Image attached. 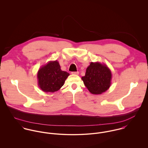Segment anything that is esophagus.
I'll return each mask as SVG.
<instances>
[{"label": "esophagus", "instance_id": "obj_1", "mask_svg": "<svg viewBox=\"0 0 148 148\" xmlns=\"http://www.w3.org/2000/svg\"><path fill=\"white\" fill-rule=\"evenodd\" d=\"M71 73L72 75H78L79 74V72L77 71V72H72Z\"/></svg>", "mask_w": 148, "mask_h": 148}]
</instances>
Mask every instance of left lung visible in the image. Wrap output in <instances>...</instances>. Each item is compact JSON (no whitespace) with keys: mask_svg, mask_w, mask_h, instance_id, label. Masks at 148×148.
<instances>
[{"mask_svg":"<svg viewBox=\"0 0 148 148\" xmlns=\"http://www.w3.org/2000/svg\"><path fill=\"white\" fill-rule=\"evenodd\" d=\"M112 76V72L106 64L91 62L82 79L91 93L100 95L110 86Z\"/></svg>","mask_w":148,"mask_h":148,"instance_id":"left-lung-1","label":"left lung"}]
</instances>
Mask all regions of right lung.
Returning <instances> with one entry per match:
<instances>
[{
	"mask_svg": "<svg viewBox=\"0 0 148 148\" xmlns=\"http://www.w3.org/2000/svg\"><path fill=\"white\" fill-rule=\"evenodd\" d=\"M69 75V73L61 69L57 60L50 61L38 72V85L43 92L53 93L62 87Z\"/></svg>",
	"mask_w": 148,
	"mask_h": 148,
	"instance_id": "add662e5",
	"label": "right lung"
}]
</instances>
